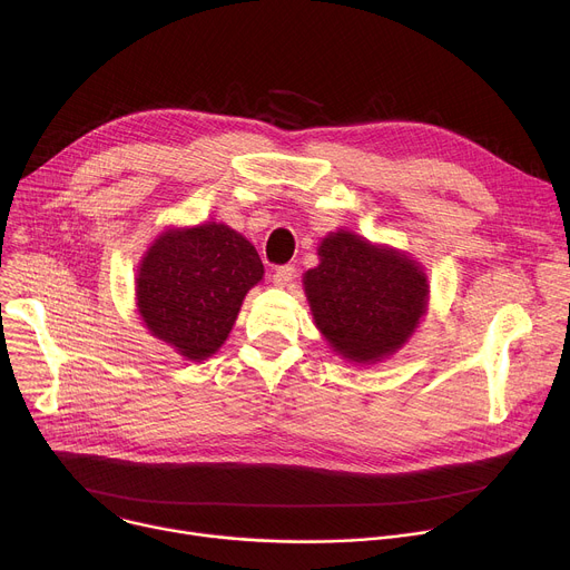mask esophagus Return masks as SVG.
I'll list each match as a JSON object with an SVG mask.
<instances>
[{
	"instance_id": "obj_1",
	"label": "esophagus",
	"mask_w": 570,
	"mask_h": 570,
	"mask_svg": "<svg viewBox=\"0 0 570 570\" xmlns=\"http://www.w3.org/2000/svg\"><path fill=\"white\" fill-rule=\"evenodd\" d=\"M294 267L292 265H283V267H278L276 272H274V276H272V283L276 285V287H287L292 281H294Z\"/></svg>"
}]
</instances>
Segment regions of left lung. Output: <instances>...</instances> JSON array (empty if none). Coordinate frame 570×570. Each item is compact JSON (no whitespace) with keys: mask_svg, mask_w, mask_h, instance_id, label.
I'll return each instance as SVG.
<instances>
[{"mask_svg":"<svg viewBox=\"0 0 570 570\" xmlns=\"http://www.w3.org/2000/svg\"><path fill=\"white\" fill-rule=\"evenodd\" d=\"M320 265L303 274L314 326L353 364H377L399 353L423 322L430 285L423 265L390 244L353 230L328 233Z\"/></svg>","mask_w":570,"mask_h":570,"instance_id":"obj_1","label":"left lung"}]
</instances>
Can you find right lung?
I'll list each match as a JSON object with an SVG mask.
<instances>
[{"label": "right lung", "mask_w": 570, "mask_h": 570, "mask_svg": "<svg viewBox=\"0 0 570 570\" xmlns=\"http://www.w3.org/2000/svg\"><path fill=\"white\" fill-rule=\"evenodd\" d=\"M263 276L256 246L230 226H169L138 265V314L156 340L202 362L222 348L246 292Z\"/></svg>", "instance_id": "right-lung-1"}]
</instances>
